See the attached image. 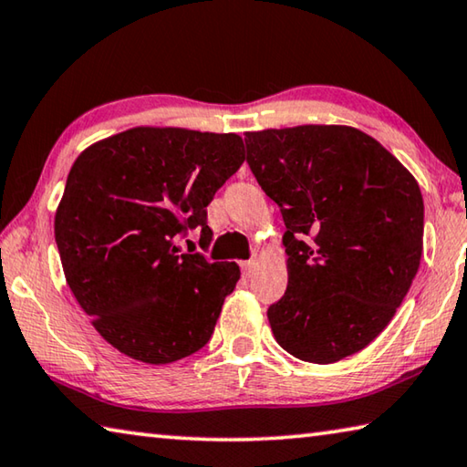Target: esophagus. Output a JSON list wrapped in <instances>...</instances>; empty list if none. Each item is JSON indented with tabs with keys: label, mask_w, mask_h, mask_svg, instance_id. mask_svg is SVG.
<instances>
[{
	"label": "esophagus",
	"mask_w": 467,
	"mask_h": 467,
	"mask_svg": "<svg viewBox=\"0 0 467 467\" xmlns=\"http://www.w3.org/2000/svg\"><path fill=\"white\" fill-rule=\"evenodd\" d=\"M241 269H243V274L249 277V275L253 274V269H255V259H249V261H241Z\"/></svg>",
	"instance_id": "1"
}]
</instances>
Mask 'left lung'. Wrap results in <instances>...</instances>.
<instances>
[{"instance_id": "left-lung-1", "label": "left lung", "mask_w": 467, "mask_h": 467, "mask_svg": "<svg viewBox=\"0 0 467 467\" xmlns=\"http://www.w3.org/2000/svg\"><path fill=\"white\" fill-rule=\"evenodd\" d=\"M244 147L285 224L287 290L267 310L275 341L302 361L349 358L388 327L419 271V183L349 126L247 132Z\"/></svg>"}]
</instances>
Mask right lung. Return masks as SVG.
<instances>
[{
	"label": "right lung",
	"instance_id": "right-lung-1",
	"mask_svg": "<svg viewBox=\"0 0 467 467\" xmlns=\"http://www.w3.org/2000/svg\"><path fill=\"white\" fill-rule=\"evenodd\" d=\"M243 161L236 134L132 129L73 163L55 241L79 306L120 353L161 366L210 341L241 269L175 241L200 228L208 249L206 208Z\"/></svg>",
	"mask_w": 467,
	"mask_h": 467
}]
</instances>
